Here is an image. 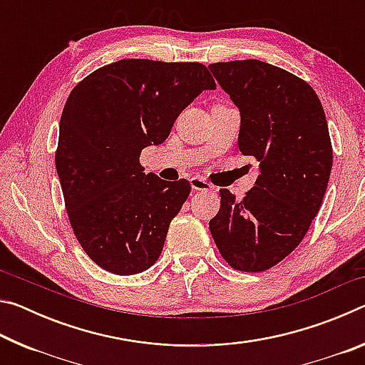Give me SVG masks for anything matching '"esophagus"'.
Masks as SVG:
<instances>
[{"label":"esophagus","mask_w":365,"mask_h":365,"mask_svg":"<svg viewBox=\"0 0 365 365\" xmlns=\"http://www.w3.org/2000/svg\"><path fill=\"white\" fill-rule=\"evenodd\" d=\"M191 183V188H193L195 191H207V190H212V185L209 183L206 178L202 177H193L190 180Z\"/></svg>","instance_id":"obj_1"}]
</instances>
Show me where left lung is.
<instances>
[{
    "label": "left lung",
    "instance_id": "obj_1",
    "mask_svg": "<svg viewBox=\"0 0 365 365\" xmlns=\"http://www.w3.org/2000/svg\"><path fill=\"white\" fill-rule=\"evenodd\" d=\"M240 109L238 150L259 160L242 201L220 190L209 230L233 269L262 272L298 246L322 205L333 153L325 113L304 80L257 59L209 66Z\"/></svg>",
    "mask_w": 365,
    "mask_h": 365
}]
</instances>
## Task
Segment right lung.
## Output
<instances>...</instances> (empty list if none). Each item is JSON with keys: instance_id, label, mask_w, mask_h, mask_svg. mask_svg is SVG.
<instances>
[{"instance_id": "obj_1", "label": "right lung", "mask_w": 365, "mask_h": 365, "mask_svg": "<svg viewBox=\"0 0 365 365\" xmlns=\"http://www.w3.org/2000/svg\"><path fill=\"white\" fill-rule=\"evenodd\" d=\"M205 90H215V82L200 63L120 59L71 91L56 170L72 230L104 270L133 275L159 259L191 185L145 174L140 154L165 141L178 114Z\"/></svg>"}]
</instances>
